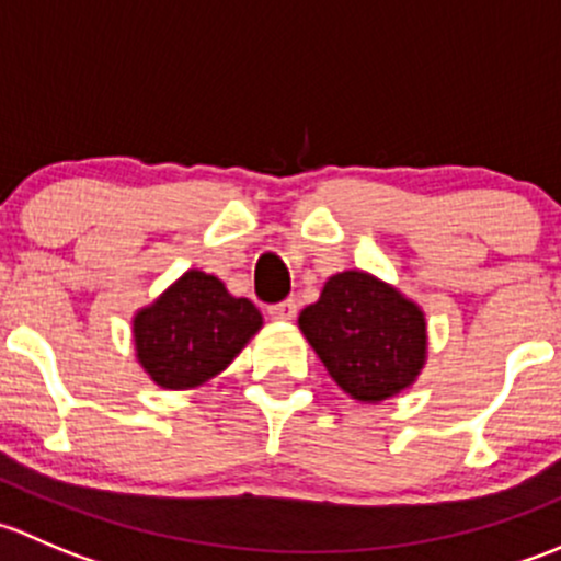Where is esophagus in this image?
Segmentation results:
<instances>
[{
    "label": "esophagus",
    "instance_id": "esophagus-1",
    "mask_svg": "<svg viewBox=\"0 0 561 561\" xmlns=\"http://www.w3.org/2000/svg\"><path fill=\"white\" fill-rule=\"evenodd\" d=\"M298 312V304L293 301V298H287V301H279L274 304V307H268V314L274 317V320H293Z\"/></svg>",
    "mask_w": 561,
    "mask_h": 561
}]
</instances>
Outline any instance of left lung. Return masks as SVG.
Masks as SVG:
<instances>
[{
  "instance_id": "1",
  "label": "left lung",
  "mask_w": 561,
  "mask_h": 561,
  "mask_svg": "<svg viewBox=\"0 0 561 561\" xmlns=\"http://www.w3.org/2000/svg\"><path fill=\"white\" fill-rule=\"evenodd\" d=\"M298 325L328 375L358 401H382L404 390L426 355L421 309L364 271L331 276Z\"/></svg>"
}]
</instances>
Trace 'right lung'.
Wrapping results in <instances>:
<instances>
[{"mask_svg":"<svg viewBox=\"0 0 561 561\" xmlns=\"http://www.w3.org/2000/svg\"><path fill=\"white\" fill-rule=\"evenodd\" d=\"M263 317L247 298H233L222 282L186 271L135 317L138 360L162 388H192L219 375L260 328Z\"/></svg>","mask_w":561,"mask_h":561,"instance_id":"right-lung-1","label":"right lung"}]
</instances>
